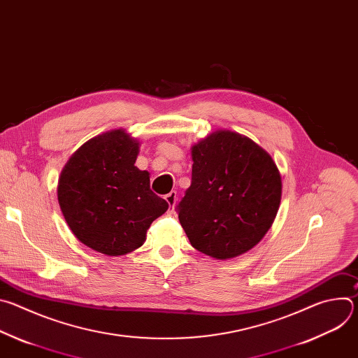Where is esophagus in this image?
<instances>
[{"mask_svg": "<svg viewBox=\"0 0 358 358\" xmlns=\"http://www.w3.org/2000/svg\"><path fill=\"white\" fill-rule=\"evenodd\" d=\"M166 201L169 202V206H170V211L173 213V211H174V207H176V203H177V192H176V191H171V192H169V194L166 195Z\"/></svg>", "mask_w": 358, "mask_h": 358, "instance_id": "obj_1", "label": "esophagus"}]
</instances>
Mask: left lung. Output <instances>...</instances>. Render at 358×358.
Masks as SVG:
<instances>
[{
  "label": "left lung",
  "instance_id": "8db88e82",
  "mask_svg": "<svg viewBox=\"0 0 358 358\" xmlns=\"http://www.w3.org/2000/svg\"><path fill=\"white\" fill-rule=\"evenodd\" d=\"M191 185L177 211L191 245L231 259L257 245L272 227L282 198L280 173L250 138L218 130L191 148Z\"/></svg>",
  "mask_w": 358,
  "mask_h": 358
}]
</instances>
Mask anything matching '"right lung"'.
<instances>
[{"label":"right lung","mask_w":358,"mask_h":358,"mask_svg":"<svg viewBox=\"0 0 358 358\" xmlns=\"http://www.w3.org/2000/svg\"><path fill=\"white\" fill-rule=\"evenodd\" d=\"M137 155L136 138L110 130L80 145L59 177L58 201L71 231L109 257L141 246L151 222L169 210L150 189L148 171L134 166Z\"/></svg>","instance_id":"1"}]
</instances>
